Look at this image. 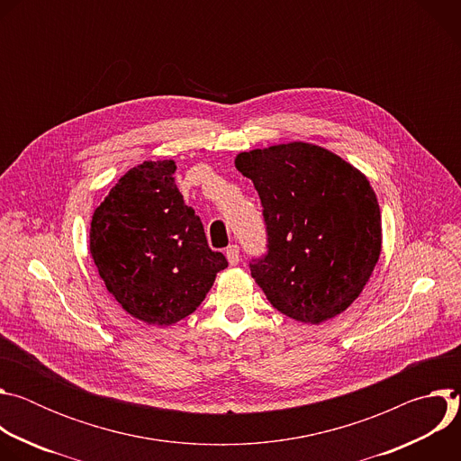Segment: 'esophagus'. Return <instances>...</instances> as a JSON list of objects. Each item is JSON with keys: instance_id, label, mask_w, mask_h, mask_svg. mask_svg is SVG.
Instances as JSON below:
<instances>
[{"instance_id": "34e87169", "label": "esophagus", "mask_w": 461, "mask_h": 461, "mask_svg": "<svg viewBox=\"0 0 461 461\" xmlns=\"http://www.w3.org/2000/svg\"><path fill=\"white\" fill-rule=\"evenodd\" d=\"M226 258L231 267H237L239 265V246L231 244L226 248Z\"/></svg>"}]
</instances>
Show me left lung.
I'll return each instance as SVG.
<instances>
[{"label":"left lung","mask_w":461,"mask_h":461,"mask_svg":"<svg viewBox=\"0 0 461 461\" xmlns=\"http://www.w3.org/2000/svg\"><path fill=\"white\" fill-rule=\"evenodd\" d=\"M235 167L265 208L270 251L249 268L267 299L304 324L343 313L381 255V210L366 175L301 140L239 153Z\"/></svg>","instance_id":"left-lung-1"}]
</instances>
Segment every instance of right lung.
<instances>
[{"mask_svg":"<svg viewBox=\"0 0 461 461\" xmlns=\"http://www.w3.org/2000/svg\"><path fill=\"white\" fill-rule=\"evenodd\" d=\"M175 160H144L111 187L93 213L89 251L107 292L146 324L193 313L228 267L201 219L184 204Z\"/></svg>","mask_w":461,"mask_h":461,"instance_id":"add662e5","label":"right lung"}]
</instances>
